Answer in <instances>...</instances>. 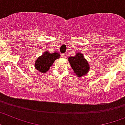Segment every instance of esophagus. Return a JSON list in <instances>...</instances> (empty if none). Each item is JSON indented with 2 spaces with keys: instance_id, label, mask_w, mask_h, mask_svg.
Segmentation results:
<instances>
[{
  "instance_id": "esophagus-1",
  "label": "esophagus",
  "mask_w": 125,
  "mask_h": 125,
  "mask_svg": "<svg viewBox=\"0 0 125 125\" xmlns=\"http://www.w3.org/2000/svg\"><path fill=\"white\" fill-rule=\"evenodd\" d=\"M61 57H62V58L65 59L66 58V53H62V54L61 55Z\"/></svg>"
}]
</instances>
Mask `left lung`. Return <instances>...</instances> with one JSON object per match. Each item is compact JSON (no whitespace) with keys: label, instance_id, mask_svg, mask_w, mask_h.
Listing matches in <instances>:
<instances>
[{"label":"left lung","instance_id":"1","mask_svg":"<svg viewBox=\"0 0 125 125\" xmlns=\"http://www.w3.org/2000/svg\"><path fill=\"white\" fill-rule=\"evenodd\" d=\"M68 61L72 69L77 76L82 77L88 72L89 70V64L82 53H78L75 56L70 57Z\"/></svg>","mask_w":125,"mask_h":125}]
</instances>
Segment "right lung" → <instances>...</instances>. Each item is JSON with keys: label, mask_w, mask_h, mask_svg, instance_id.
Masks as SVG:
<instances>
[{"label": "right lung", "mask_w": 125, "mask_h": 125, "mask_svg": "<svg viewBox=\"0 0 125 125\" xmlns=\"http://www.w3.org/2000/svg\"><path fill=\"white\" fill-rule=\"evenodd\" d=\"M59 53L56 52L50 53L48 52H45L44 54L37 59L35 62V68L39 72L46 73L55 59L59 58Z\"/></svg>", "instance_id": "1"}]
</instances>
